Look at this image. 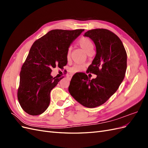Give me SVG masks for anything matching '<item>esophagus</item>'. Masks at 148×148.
Listing matches in <instances>:
<instances>
[{"label":"esophagus","mask_w":148,"mask_h":148,"mask_svg":"<svg viewBox=\"0 0 148 148\" xmlns=\"http://www.w3.org/2000/svg\"><path fill=\"white\" fill-rule=\"evenodd\" d=\"M71 77H72V75H66V78H68L69 80L71 79Z\"/></svg>","instance_id":"1"}]
</instances>
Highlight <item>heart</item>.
<instances>
[{"mask_svg":"<svg viewBox=\"0 0 148 148\" xmlns=\"http://www.w3.org/2000/svg\"><path fill=\"white\" fill-rule=\"evenodd\" d=\"M78 44L79 45L83 50L86 52L88 54L93 52L94 50V44L91 40L87 38V37H82L79 38L78 41ZM70 54H71V47H69L67 49L66 53V60H69L70 59ZM84 69V66L80 64H76L73 65L70 69L71 72L72 73H77L82 71Z\"/></svg>","mask_w":148,"mask_h":148,"instance_id":"1","label":"heart"}]
</instances>
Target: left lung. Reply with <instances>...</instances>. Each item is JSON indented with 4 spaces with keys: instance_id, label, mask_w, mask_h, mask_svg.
<instances>
[{
    "instance_id": "left-lung-1",
    "label": "left lung",
    "mask_w": 148,
    "mask_h": 148,
    "mask_svg": "<svg viewBox=\"0 0 148 148\" xmlns=\"http://www.w3.org/2000/svg\"><path fill=\"white\" fill-rule=\"evenodd\" d=\"M95 42L96 54L86 73L97 75L90 79L86 73L74 75L69 91L84 107L94 108L105 103L117 91L124 79L127 55L117 35L106 29L89 30L84 33Z\"/></svg>"
}]
</instances>
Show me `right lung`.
Segmentation results:
<instances>
[{"label": "right lung", "mask_w": 148, "mask_h": 148, "mask_svg": "<svg viewBox=\"0 0 148 148\" xmlns=\"http://www.w3.org/2000/svg\"><path fill=\"white\" fill-rule=\"evenodd\" d=\"M84 29H53L36 41L31 46L20 74L18 99L23 110L31 115L42 114L49 106L50 93L62 78L51 73L67 64L66 53Z\"/></svg>", "instance_id": "right-lung-1"}]
</instances>
